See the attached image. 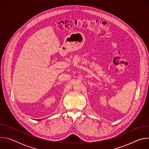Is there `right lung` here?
Wrapping results in <instances>:
<instances>
[{
    "label": "right lung",
    "mask_w": 149,
    "mask_h": 149,
    "mask_svg": "<svg viewBox=\"0 0 149 149\" xmlns=\"http://www.w3.org/2000/svg\"><path fill=\"white\" fill-rule=\"evenodd\" d=\"M38 121H39V120H42V119H38Z\"/></svg>",
    "instance_id": "obj_1"
}]
</instances>
